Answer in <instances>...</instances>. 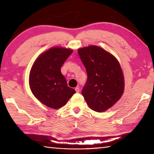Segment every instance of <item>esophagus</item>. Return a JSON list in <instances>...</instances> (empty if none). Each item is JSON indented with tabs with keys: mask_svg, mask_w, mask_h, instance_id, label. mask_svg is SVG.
<instances>
[{
	"mask_svg": "<svg viewBox=\"0 0 154 154\" xmlns=\"http://www.w3.org/2000/svg\"><path fill=\"white\" fill-rule=\"evenodd\" d=\"M75 91H76V92L77 93H79V91H80V90H79V87H77V88H75Z\"/></svg>",
	"mask_w": 154,
	"mask_h": 154,
	"instance_id": "obj_1",
	"label": "esophagus"
}]
</instances>
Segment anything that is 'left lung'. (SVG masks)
Here are the masks:
<instances>
[{
    "mask_svg": "<svg viewBox=\"0 0 154 154\" xmlns=\"http://www.w3.org/2000/svg\"><path fill=\"white\" fill-rule=\"evenodd\" d=\"M88 79L82 91L89 107L104 112L113 106L124 92V77L119 62L111 53L96 45L78 49Z\"/></svg>",
    "mask_w": 154,
    "mask_h": 154,
    "instance_id": "left-lung-1",
    "label": "left lung"
}]
</instances>
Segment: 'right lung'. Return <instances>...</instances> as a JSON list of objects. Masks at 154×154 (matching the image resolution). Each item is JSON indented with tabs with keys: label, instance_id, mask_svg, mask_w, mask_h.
<instances>
[{
	"label": "right lung",
	"instance_id": "add662e5",
	"mask_svg": "<svg viewBox=\"0 0 154 154\" xmlns=\"http://www.w3.org/2000/svg\"><path fill=\"white\" fill-rule=\"evenodd\" d=\"M72 49L54 47L35 60L29 75V85L33 95L48 107L58 109L65 105L75 90L68 86L60 71Z\"/></svg>",
	"mask_w": 154,
	"mask_h": 154
}]
</instances>
